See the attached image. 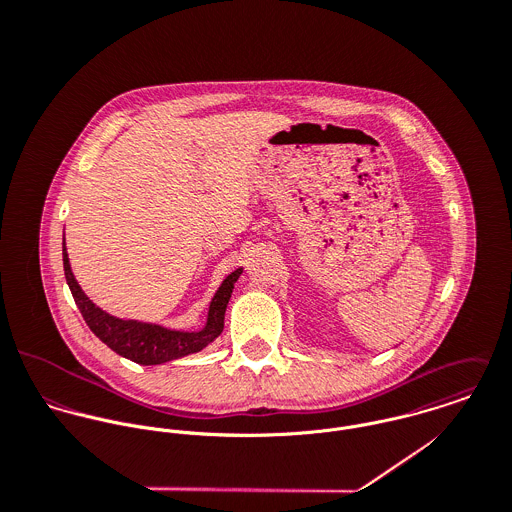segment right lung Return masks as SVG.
<instances>
[{"label":"right lung","mask_w":512,"mask_h":512,"mask_svg":"<svg viewBox=\"0 0 512 512\" xmlns=\"http://www.w3.org/2000/svg\"><path fill=\"white\" fill-rule=\"evenodd\" d=\"M63 266H65V278L73 293L74 303L78 305L90 331L102 343H106L114 353L138 365H161L167 361H175L185 355L199 353L209 343H213L222 333L224 311H226L230 293L242 274V268H238L226 276V280L220 284L219 292L215 293L211 301L207 325L201 331L187 333V331H171L161 325H151L142 321L118 319L102 311L100 307H96L74 280L65 238H63Z\"/></svg>","instance_id":"add662e5"}]
</instances>
